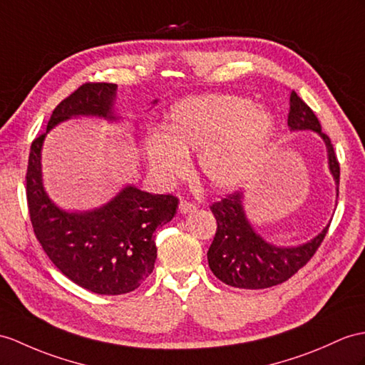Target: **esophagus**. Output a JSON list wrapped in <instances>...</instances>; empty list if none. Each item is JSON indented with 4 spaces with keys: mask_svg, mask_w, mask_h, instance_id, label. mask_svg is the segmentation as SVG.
Returning <instances> with one entry per match:
<instances>
[{
    "mask_svg": "<svg viewBox=\"0 0 365 365\" xmlns=\"http://www.w3.org/2000/svg\"><path fill=\"white\" fill-rule=\"evenodd\" d=\"M195 209H197V204H195V202H190L187 200H182L180 202V212L181 213H189V212H193Z\"/></svg>",
    "mask_w": 365,
    "mask_h": 365,
    "instance_id": "34e87169",
    "label": "esophagus"
}]
</instances>
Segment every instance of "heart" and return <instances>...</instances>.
I'll use <instances>...</instances> for the list:
<instances>
[{
    "label": "heart",
    "instance_id": "obj_1",
    "mask_svg": "<svg viewBox=\"0 0 365 365\" xmlns=\"http://www.w3.org/2000/svg\"><path fill=\"white\" fill-rule=\"evenodd\" d=\"M163 130L145 140L148 167L159 180L182 176L187 155L200 152V168L213 187L235 189L251 180L268 153L275 120L246 97L210 94L176 102Z\"/></svg>",
    "mask_w": 365,
    "mask_h": 365
}]
</instances>
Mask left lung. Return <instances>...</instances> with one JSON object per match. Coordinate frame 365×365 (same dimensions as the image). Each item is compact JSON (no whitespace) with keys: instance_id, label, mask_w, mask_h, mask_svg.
Masks as SVG:
<instances>
[{"instance_id":"8db88e82","label":"left lung","mask_w":365,"mask_h":365,"mask_svg":"<svg viewBox=\"0 0 365 365\" xmlns=\"http://www.w3.org/2000/svg\"><path fill=\"white\" fill-rule=\"evenodd\" d=\"M288 127L292 131L311 130L321 136L327 145L328 165L339 195V163L330 138L322 133L321 122L313 110L292 91L289 97ZM217 220V232L207 251L212 272L223 283L234 288L263 289L287 282L311 260L328 232L324 230L311 242L294 246H274L255 232L243 209V192L226 195V198L210 206Z\"/></svg>"}]
</instances>
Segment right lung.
Segmentation results:
<instances>
[{
  "label": "right lung",
  "instance_id": "right-lung-1",
  "mask_svg": "<svg viewBox=\"0 0 365 365\" xmlns=\"http://www.w3.org/2000/svg\"><path fill=\"white\" fill-rule=\"evenodd\" d=\"M118 85L83 83L52 111L46 133L73 115L115 120ZM43 133L31 145L26 197L35 237L43 251L69 280L96 294H127L153 272V232L176 213L173 195H152L127 185L105 206L88 212L57 207L41 182Z\"/></svg>",
  "mask_w": 365,
  "mask_h": 365
}]
</instances>
